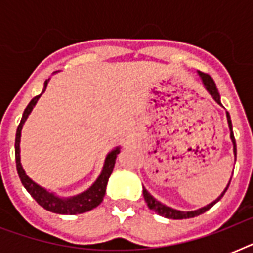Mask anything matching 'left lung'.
<instances>
[{
    "mask_svg": "<svg viewBox=\"0 0 253 253\" xmlns=\"http://www.w3.org/2000/svg\"><path fill=\"white\" fill-rule=\"evenodd\" d=\"M198 75H200L201 80H202V83H204V86L206 87V90L209 91V94L211 95L212 98H214V101H215L218 105L222 106V103H220V95L219 93H218V89H216V85L215 83H214V80H212L211 77L209 76L208 73L198 72ZM226 117H227L230 131H231V132H230V138H231V142L232 144H234V155H235V160H236V143H235V138H234V132H232V123H231V118H230L228 111H226ZM230 181H231V178H230ZM230 181H228L227 186L224 188L222 194H220L215 201H212L211 204L206 205V206H204V208L193 210V211H181V210H176V209L169 208V206H167V205H163L162 202H159L156 198H154V197L151 196L150 193L147 192V189L144 188V186H143V196H144V200H146L147 202V206H148L151 210H154L155 212H158L159 215L164 216V218H168V219H188V218H194V216L197 215H201V214H204L205 211H208L209 209L212 208V206H214V205H215L216 202L222 198V197H223V194L228 189Z\"/></svg>",
    "mask_w": 253,
    "mask_h": 253,
    "instance_id": "left-lung-1",
    "label": "left lung"
}]
</instances>
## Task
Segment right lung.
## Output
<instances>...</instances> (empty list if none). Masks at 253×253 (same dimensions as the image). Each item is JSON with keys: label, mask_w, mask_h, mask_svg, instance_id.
Masks as SVG:
<instances>
[{"label": "right lung", "mask_w": 253, "mask_h": 253, "mask_svg": "<svg viewBox=\"0 0 253 253\" xmlns=\"http://www.w3.org/2000/svg\"><path fill=\"white\" fill-rule=\"evenodd\" d=\"M48 80L44 81V87H43V91L44 93L45 87L48 85ZM42 94L34 97L30 103L27 105V107L23 111V115H22L21 123L17 128V134H15V163H17V172L18 176L21 178L22 185L25 186L26 190L31 194L34 200L37 201L38 204L41 205L42 208H44L45 210H48L51 212H56V214H64V215H76V214H83V212H86L89 210H93L94 208H97L101 202H102L103 197H105V193H106V185L107 181H109V177L113 173V169L115 166V159H117V155L119 154V147H115L114 150L109 152L105 159V164H103L102 172L98 176V178L95 180V182L91 185L90 188L85 190V192L77 194V196L68 197V198H61V197H57L55 193L49 192L47 189L42 188L41 185H38L37 182H34L31 178H30L26 172L22 168L21 164V148H19V143H21V131L22 127H23V123L26 122V119L29 117V114L31 113V110L34 109V106L37 105L38 99Z\"/></svg>", "instance_id": "obj_1"}]
</instances>
